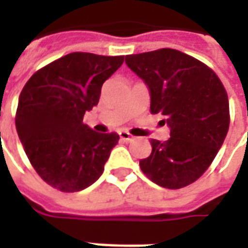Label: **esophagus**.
<instances>
[{
    "label": "esophagus",
    "instance_id": "1",
    "mask_svg": "<svg viewBox=\"0 0 248 248\" xmlns=\"http://www.w3.org/2000/svg\"><path fill=\"white\" fill-rule=\"evenodd\" d=\"M119 137H121V140H126V142H129V140H133V137L130 134L129 131H119Z\"/></svg>",
    "mask_w": 248,
    "mask_h": 248
}]
</instances>
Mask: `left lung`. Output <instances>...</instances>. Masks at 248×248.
I'll return each instance as SVG.
<instances>
[{"label":"left lung","instance_id":"obj_1","mask_svg":"<svg viewBox=\"0 0 248 248\" xmlns=\"http://www.w3.org/2000/svg\"><path fill=\"white\" fill-rule=\"evenodd\" d=\"M126 65L150 90V111L170 127L165 142L151 140L142 172L165 188H182L203 175L230 126L229 97L219 77L197 58L175 49L126 56Z\"/></svg>","mask_w":248,"mask_h":248}]
</instances>
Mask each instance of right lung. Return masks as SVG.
I'll return each instance as SVG.
<instances>
[{
  "mask_svg": "<svg viewBox=\"0 0 248 248\" xmlns=\"http://www.w3.org/2000/svg\"><path fill=\"white\" fill-rule=\"evenodd\" d=\"M124 56L76 51L44 66L19 94L16 129L37 174L63 192L81 191L102 175L117 133H97L83 115L97 106L103 82Z\"/></svg>",
  "mask_w": 248,
  "mask_h": 248,
  "instance_id": "obj_1",
  "label": "right lung"
}]
</instances>
